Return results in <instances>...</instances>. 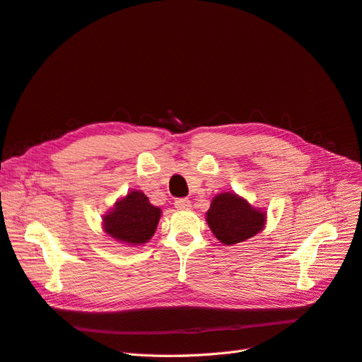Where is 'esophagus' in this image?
Returning <instances> with one entry per match:
<instances>
[{
	"mask_svg": "<svg viewBox=\"0 0 362 362\" xmlns=\"http://www.w3.org/2000/svg\"><path fill=\"white\" fill-rule=\"evenodd\" d=\"M175 206L180 208V210H190L192 202L189 199H185V198H180V199L175 201Z\"/></svg>",
	"mask_w": 362,
	"mask_h": 362,
	"instance_id": "obj_1",
	"label": "esophagus"
}]
</instances>
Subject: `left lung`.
<instances>
[{
	"mask_svg": "<svg viewBox=\"0 0 362 362\" xmlns=\"http://www.w3.org/2000/svg\"><path fill=\"white\" fill-rule=\"evenodd\" d=\"M206 223L218 242L233 246L264 229L266 213L235 193H218L206 211Z\"/></svg>",
	"mask_w": 362,
	"mask_h": 362,
	"instance_id": "8db88e82",
	"label": "left lung"
}]
</instances>
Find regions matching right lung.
Instances as JSON below:
<instances>
[{
	"instance_id": "add662e5",
	"label": "right lung",
	"mask_w": 362,
	"mask_h": 362,
	"mask_svg": "<svg viewBox=\"0 0 362 362\" xmlns=\"http://www.w3.org/2000/svg\"><path fill=\"white\" fill-rule=\"evenodd\" d=\"M160 216V208L152 205L144 192L131 190L104 216L103 228L119 243L144 245L154 235Z\"/></svg>"
}]
</instances>
